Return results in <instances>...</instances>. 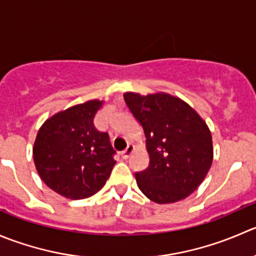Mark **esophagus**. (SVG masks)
I'll return each mask as SVG.
<instances>
[{"label": "esophagus", "instance_id": "obj_1", "mask_svg": "<svg viewBox=\"0 0 256 256\" xmlns=\"http://www.w3.org/2000/svg\"><path fill=\"white\" fill-rule=\"evenodd\" d=\"M133 150H134V146H132V144H129V146H127V148L124 149V150L122 152V158H124V159H127V158H129V156H130L132 153H133Z\"/></svg>", "mask_w": 256, "mask_h": 256}]
</instances>
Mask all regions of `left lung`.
<instances>
[{
  "instance_id": "1",
  "label": "left lung",
  "mask_w": 256,
  "mask_h": 256,
  "mask_svg": "<svg viewBox=\"0 0 256 256\" xmlns=\"http://www.w3.org/2000/svg\"><path fill=\"white\" fill-rule=\"evenodd\" d=\"M126 104L146 134L149 166L136 172L142 193L158 204L176 203L193 193L213 162L208 126L179 98L166 93L128 92Z\"/></svg>"
}]
</instances>
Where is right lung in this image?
Listing matches in <instances>:
<instances>
[{
    "mask_svg": "<svg viewBox=\"0 0 256 256\" xmlns=\"http://www.w3.org/2000/svg\"><path fill=\"white\" fill-rule=\"evenodd\" d=\"M100 100L57 113L40 128L34 146L37 172L46 186L70 199H84L103 188L116 160L110 136L94 128Z\"/></svg>",
    "mask_w": 256,
    "mask_h": 256,
    "instance_id": "right-lung-1",
    "label": "right lung"
}]
</instances>
